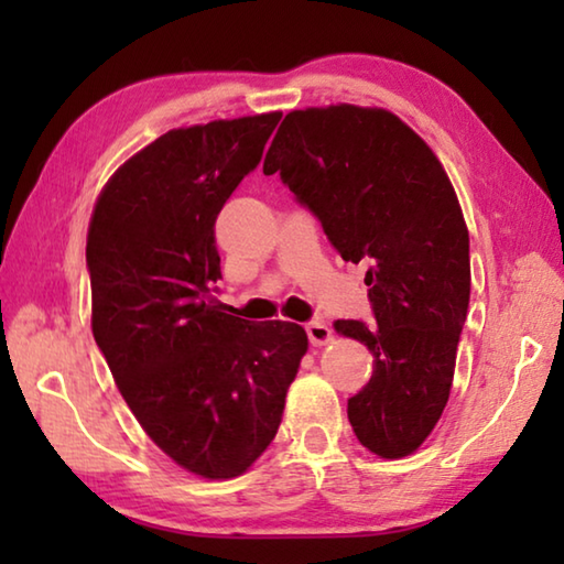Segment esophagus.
Here are the masks:
<instances>
[{"mask_svg":"<svg viewBox=\"0 0 564 564\" xmlns=\"http://www.w3.org/2000/svg\"><path fill=\"white\" fill-rule=\"evenodd\" d=\"M305 333H308L311 346H326L328 340H333V330L321 321H311L305 323Z\"/></svg>","mask_w":564,"mask_h":564,"instance_id":"1","label":"esophagus"}]
</instances>
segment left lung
<instances>
[{
  "mask_svg": "<svg viewBox=\"0 0 564 564\" xmlns=\"http://www.w3.org/2000/svg\"><path fill=\"white\" fill-rule=\"evenodd\" d=\"M263 174L281 176L343 261L368 263L376 323L336 321L373 352L348 420L370 453L410 455L443 415L470 303V236L451 178L395 113L350 104L285 113Z\"/></svg>",
  "mask_w": 564,
  "mask_h": 564,
  "instance_id": "1",
  "label": "left lung"
}]
</instances>
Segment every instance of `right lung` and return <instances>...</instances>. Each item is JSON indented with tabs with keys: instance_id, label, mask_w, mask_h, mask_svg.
<instances>
[{
	"instance_id": "add662e5",
	"label": "right lung",
	"mask_w": 564,
	"mask_h": 564,
	"mask_svg": "<svg viewBox=\"0 0 564 564\" xmlns=\"http://www.w3.org/2000/svg\"><path fill=\"white\" fill-rule=\"evenodd\" d=\"M281 113L174 129L104 186L87 238L91 330L131 413L188 473H246L279 433L308 336L216 299L214 226Z\"/></svg>"
}]
</instances>
